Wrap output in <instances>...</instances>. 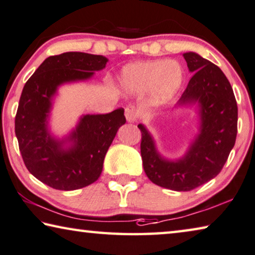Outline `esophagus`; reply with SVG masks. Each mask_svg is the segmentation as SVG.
I'll return each mask as SVG.
<instances>
[{"instance_id": "obj_1", "label": "esophagus", "mask_w": 255, "mask_h": 255, "mask_svg": "<svg viewBox=\"0 0 255 255\" xmlns=\"http://www.w3.org/2000/svg\"><path fill=\"white\" fill-rule=\"evenodd\" d=\"M125 116L129 123H135L139 116V110L135 106H128L125 109Z\"/></svg>"}]
</instances>
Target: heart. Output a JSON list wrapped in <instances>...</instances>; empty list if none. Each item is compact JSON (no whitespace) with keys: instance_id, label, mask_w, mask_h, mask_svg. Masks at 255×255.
Here are the masks:
<instances>
[{"instance_id":"heart-1","label":"heart","mask_w":255,"mask_h":255,"mask_svg":"<svg viewBox=\"0 0 255 255\" xmlns=\"http://www.w3.org/2000/svg\"><path fill=\"white\" fill-rule=\"evenodd\" d=\"M183 69L175 61L153 60L129 66L125 70V79L136 90L152 86L156 101L163 102L171 98L183 82Z\"/></svg>"}]
</instances>
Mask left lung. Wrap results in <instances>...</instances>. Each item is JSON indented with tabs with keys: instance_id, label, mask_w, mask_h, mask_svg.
<instances>
[{
	"instance_id": "1",
	"label": "left lung",
	"mask_w": 255,
	"mask_h": 255,
	"mask_svg": "<svg viewBox=\"0 0 255 255\" xmlns=\"http://www.w3.org/2000/svg\"><path fill=\"white\" fill-rule=\"evenodd\" d=\"M189 71L194 72L179 104L199 102L201 134L184 159L170 162L157 154L142 125L140 154L148 179L161 187L188 192L211 180L221 171L237 135V103L227 77L215 63L199 54L184 53Z\"/></svg>"
}]
</instances>
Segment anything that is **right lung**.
Returning <instances> with one entry per match:
<instances>
[{"instance_id": "obj_1", "label": "right lung", "mask_w": 255, "mask_h": 255, "mask_svg": "<svg viewBox=\"0 0 255 255\" xmlns=\"http://www.w3.org/2000/svg\"><path fill=\"white\" fill-rule=\"evenodd\" d=\"M107 62L106 56L83 52L48 56L23 86L14 120L19 149L28 171L52 188L74 191L98 180L108 148L126 123L123 108L107 115L85 116L72 132L75 144L68 151L46 131L45 120L56 87L90 78Z\"/></svg>"}]
</instances>
